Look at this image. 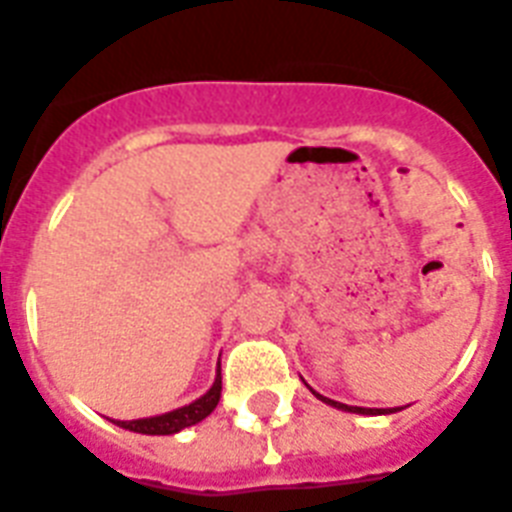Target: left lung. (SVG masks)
Here are the masks:
<instances>
[{"instance_id": "left-lung-1", "label": "left lung", "mask_w": 512, "mask_h": 512, "mask_svg": "<svg viewBox=\"0 0 512 512\" xmlns=\"http://www.w3.org/2000/svg\"><path fill=\"white\" fill-rule=\"evenodd\" d=\"M313 392V389H310ZM315 397L321 402H326V405L336 407V410H344V413H357V415H389V413H397V407H357V405H344V402H334V400H328V397H323V394L313 392Z\"/></svg>"}]
</instances>
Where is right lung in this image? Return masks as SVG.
Returning <instances> with one entry per match:
<instances>
[{
    "instance_id": "right-lung-1",
    "label": "right lung",
    "mask_w": 512,
    "mask_h": 512,
    "mask_svg": "<svg viewBox=\"0 0 512 512\" xmlns=\"http://www.w3.org/2000/svg\"><path fill=\"white\" fill-rule=\"evenodd\" d=\"M220 371L215 376L213 386L207 389L199 400L189 402L184 407H176V410H170V413H162V415H152V418H136V421H112L118 423L120 429H128V431H136V434H147V436H170V434H178V431L189 429L194 423L205 421L207 415L213 413L215 405L220 400Z\"/></svg>"
}]
</instances>
